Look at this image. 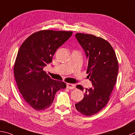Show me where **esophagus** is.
Segmentation results:
<instances>
[{"mask_svg":"<svg viewBox=\"0 0 135 135\" xmlns=\"http://www.w3.org/2000/svg\"><path fill=\"white\" fill-rule=\"evenodd\" d=\"M75 87V85L74 84H67V88L70 89H74Z\"/></svg>","mask_w":135,"mask_h":135,"instance_id":"obj_1","label":"esophagus"}]
</instances>
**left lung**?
Listing matches in <instances>:
<instances>
[{"mask_svg":"<svg viewBox=\"0 0 135 135\" xmlns=\"http://www.w3.org/2000/svg\"><path fill=\"white\" fill-rule=\"evenodd\" d=\"M75 37L88 61L86 73L93 86L86 89L83 99L75 106L78 112L89 117L100 111L109 101L117 82L118 62L111 45L105 40L84 33H76ZM76 87L83 91L82 85Z\"/></svg>","mask_w":135,"mask_h":135,"instance_id":"8db88e82","label":"left lung"}]
</instances>
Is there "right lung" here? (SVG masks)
I'll use <instances>...</instances> for the list:
<instances>
[{
    "instance_id": "obj_1",
    "label": "right lung",
    "mask_w": 135,
    "mask_h": 135,
    "mask_svg": "<svg viewBox=\"0 0 135 135\" xmlns=\"http://www.w3.org/2000/svg\"><path fill=\"white\" fill-rule=\"evenodd\" d=\"M72 34L73 31H39L29 36L18 50L14 65L15 80L24 99L35 110L49 108L57 91L66 88L65 83L52 80L43 68L52 62L57 49Z\"/></svg>"
}]
</instances>
